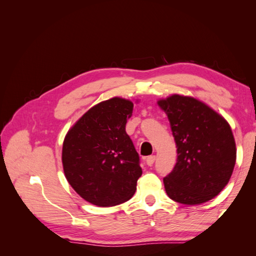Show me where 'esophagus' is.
<instances>
[{
    "label": "esophagus",
    "mask_w": 256,
    "mask_h": 256,
    "mask_svg": "<svg viewBox=\"0 0 256 256\" xmlns=\"http://www.w3.org/2000/svg\"><path fill=\"white\" fill-rule=\"evenodd\" d=\"M154 160H156V156H148L146 158V164L148 166H152L154 164Z\"/></svg>",
    "instance_id": "1"
}]
</instances>
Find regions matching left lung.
<instances>
[{
    "mask_svg": "<svg viewBox=\"0 0 256 256\" xmlns=\"http://www.w3.org/2000/svg\"><path fill=\"white\" fill-rule=\"evenodd\" d=\"M158 104L170 120L177 162L164 178L166 194L177 203L208 202L230 182L236 164V143L226 120L200 100L174 94Z\"/></svg>",
    "mask_w": 256,
    "mask_h": 256,
    "instance_id": "obj_1",
    "label": "left lung"
}]
</instances>
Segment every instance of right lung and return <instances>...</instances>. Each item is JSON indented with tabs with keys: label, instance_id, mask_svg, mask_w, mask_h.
Masks as SVG:
<instances>
[{
	"label": "right lung",
	"instance_id": "obj_1",
	"mask_svg": "<svg viewBox=\"0 0 256 256\" xmlns=\"http://www.w3.org/2000/svg\"><path fill=\"white\" fill-rule=\"evenodd\" d=\"M134 104L113 97L92 106L65 136L62 162L67 182L86 202L110 207L130 200L142 175L126 124Z\"/></svg>",
	"mask_w": 256,
	"mask_h": 256
}]
</instances>
